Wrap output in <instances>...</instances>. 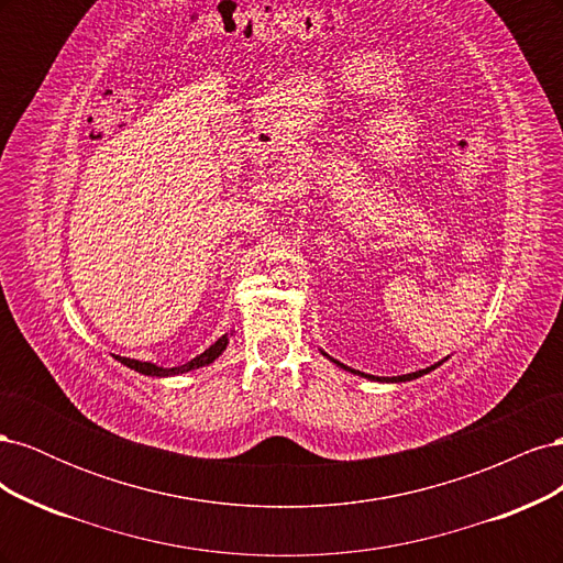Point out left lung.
I'll list each match as a JSON object with an SVG mask.
<instances>
[{"label": "left lung", "mask_w": 563, "mask_h": 563, "mask_svg": "<svg viewBox=\"0 0 563 563\" xmlns=\"http://www.w3.org/2000/svg\"><path fill=\"white\" fill-rule=\"evenodd\" d=\"M323 356H327V360H331L335 366H340L343 371H350V373H354V376H362V378H366V380H376V383H408V380H416V378H420V376H424V373H430V371H434L437 366H441L444 364L446 360H441V362H437V364H432V366H428V368H422V371H416V373H406V376H391V378H383V376H368V373H362V371H356V368H350V366H345V364H340L338 360H333L331 354H327L323 350H319Z\"/></svg>", "instance_id": "left-lung-1"}]
</instances>
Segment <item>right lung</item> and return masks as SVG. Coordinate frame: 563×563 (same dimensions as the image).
<instances>
[{"mask_svg": "<svg viewBox=\"0 0 563 563\" xmlns=\"http://www.w3.org/2000/svg\"><path fill=\"white\" fill-rule=\"evenodd\" d=\"M228 343H230V333L220 335L213 345H209V347L203 350L201 354H197L195 360L185 362V364H180V366H172V368H164V366H157V364H152V362L129 360V356H119V354L114 356V360H117L119 364H124V366H126V368H131V371H139V373H143V376H152V378H168V376H183V373H187V371H197V368H203V366L213 364V362L218 360V356L225 352Z\"/></svg>", "mask_w": 563, "mask_h": 563, "instance_id": "1", "label": "right lung"}]
</instances>
